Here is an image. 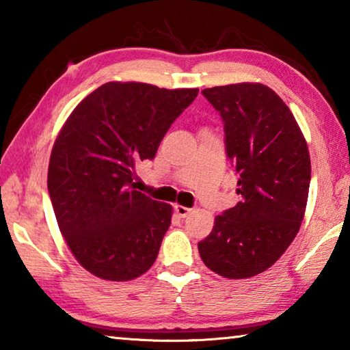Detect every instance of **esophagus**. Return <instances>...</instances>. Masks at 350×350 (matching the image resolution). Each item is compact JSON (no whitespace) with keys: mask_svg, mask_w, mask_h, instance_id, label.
I'll return each instance as SVG.
<instances>
[{"mask_svg":"<svg viewBox=\"0 0 350 350\" xmlns=\"http://www.w3.org/2000/svg\"><path fill=\"white\" fill-rule=\"evenodd\" d=\"M174 211L177 213V216L179 217H187L189 213H191V208H187V206L183 205H174Z\"/></svg>","mask_w":350,"mask_h":350,"instance_id":"esophagus-1","label":"esophagus"}]
</instances>
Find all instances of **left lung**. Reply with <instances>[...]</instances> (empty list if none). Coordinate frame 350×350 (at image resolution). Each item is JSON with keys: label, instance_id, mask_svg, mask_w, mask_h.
<instances>
[{"label": "left lung", "instance_id": "8db88e82", "mask_svg": "<svg viewBox=\"0 0 350 350\" xmlns=\"http://www.w3.org/2000/svg\"><path fill=\"white\" fill-rule=\"evenodd\" d=\"M202 96L222 117L242 199L216 216L199 254L215 273L244 280L270 269L299 232L309 198V148L288 106L262 83L206 88Z\"/></svg>", "mask_w": 350, "mask_h": 350}]
</instances>
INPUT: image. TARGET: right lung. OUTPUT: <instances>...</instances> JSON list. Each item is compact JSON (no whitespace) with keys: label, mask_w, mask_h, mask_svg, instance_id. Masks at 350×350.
<instances>
[{"label":"right lung","mask_w":350,"mask_h":350,"mask_svg":"<svg viewBox=\"0 0 350 350\" xmlns=\"http://www.w3.org/2000/svg\"><path fill=\"white\" fill-rule=\"evenodd\" d=\"M198 92L109 81L64 122L51 152L47 189L69 250L94 276L131 281L156 260L173 206L134 189L135 163L154 159Z\"/></svg>","instance_id":"right-lung-1"}]
</instances>
